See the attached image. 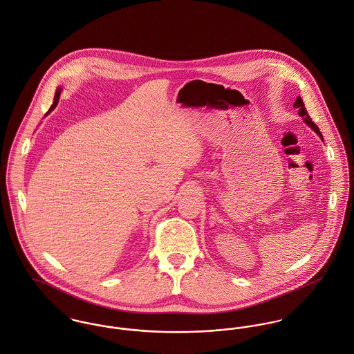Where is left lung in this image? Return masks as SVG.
<instances>
[{
    "instance_id": "8db88e82",
    "label": "left lung",
    "mask_w": 354,
    "mask_h": 354,
    "mask_svg": "<svg viewBox=\"0 0 354 354\" xmlns=\"http://www.w3.org/2000/svg\"><path fill=\"white\" fill-rule=\"evenodd\" d=\"M295 108H297L299 109V115L304 119V122L311 127V129H314L319 136L322 138L321 131L318 129V126L313 122V119L310 118V115H308V112H307V109H306V106H304V104H303V100H301V97H297L296 98V101H295V105H293Z\"/></svg>"
}]
</instances>
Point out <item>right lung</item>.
I'll use <instances>...</instances> for the list:
<instances>
[{
    "label": "right lung",
    "instance_id": "right-lung-1",
    "mask_svg": "<svg viewBox=\"0 0 354 354\" xmlns=\"http://www.w3.org/2000/svg\"><path fill=\"white\" fill-rule=\"evenodd\" d=\"M61 91H62L61 88H59V89H57V92H55V97H54V102H53V105H51V108H50V111H48L47 113H50V112L57 106V104H58V101H59V96H61ZM47 113H46V115H47Z\"/></svg>",
    "mask_w": 354,
    "mask_h": 354
}]
</instances>
